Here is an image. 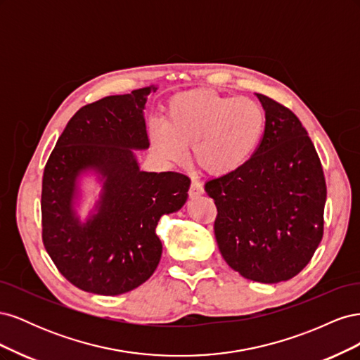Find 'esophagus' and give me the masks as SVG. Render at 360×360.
<instances>
[{
  "label": "esophagus",
  "instance_id": "esophagus-1",
  "mask_svg": "<svg viewBox=\"0 0 360 360\" xmlns=\"http://www.w3.org/2000/svg\"><path fill=\"white\" fill-rule=\"evenodd\" d=\"M204 193V188L202 184L198 181V180H192V184L189 188V195L191 197H198V195Z\"/></svg>",
  "mask_w": 360,
  "mask_h": 360
}]
</instances>
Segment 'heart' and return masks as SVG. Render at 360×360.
<instances>
[{"mask_svg":"<svg viewBox=\"0 0 360 360\" xmlns=\"http://www.w3.org/2000/svg\"><path fill=\"white\" fill-rule=\"evenodd\" d=\"M266 127V114L249 97L195 90L174 96L163 123L151 127L158 153L168 160L186 156L192 146L198 165L210 174L233 172L254 155Z\"/></svg>","mask_w":360,"mask_h":360,"instance_id":"obj_1","label":"heart"}]
</instances>
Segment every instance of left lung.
Here are the masks:
<instances>
[{
    "label": "left lung",
    "instance_id": "left-lung-1",
    "mask_svg": "<svg viewBox=\"0 0 360 360\" xmlns=\"http://www.w3.org/2000/svg\"><path fill=\"white\" fill-rule=\"evenodd\" d=\"M266 127L242 168L205 183L217 216L214 237L226 264L243 278L276 284L296 276L323 238L326 180L300 120L258 94Z\"/></svg>",
    "mask_w": 360,
    "mask_h": 360
}]
</instances>
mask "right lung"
Listing matches in <instances>:
<instances>
[{"instance_id": "obj_1", "label": "right lung", "mask_w": 360, "mask_h": 360, "mask_svg": "<svg viewBox=\"0 0 360 360\" xmlns=\"http://www.w3.org/2000/svg\"><path fill=\"white\" fill-rule=\"evenodd\" d=\"M153 85L82 106L63 130L41 180V238L60 274L79 290L117 296L155 274L162 214L180 210L191 179L181 172H146L134 150L150 139L144 106ZM100 174L96 213L82 224L72 209L82 172Z\"/></svg>"}]
</instances>
